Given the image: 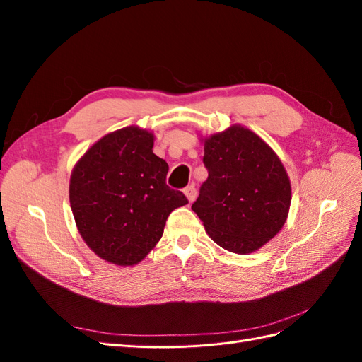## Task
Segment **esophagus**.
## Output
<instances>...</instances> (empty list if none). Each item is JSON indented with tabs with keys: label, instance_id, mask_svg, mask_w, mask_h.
Instances as JSON below:
<instances>
[{
	"label": "esophagus",
	"instance_id": "34e87169",
	"mask_svg": "<svg viewBox=\"0 0 362 362\" xmlns=\"http://www.w3.org/2000/svg\"><path fill=\"white\" fill-rule=\"evenodd\" d=\"M184 194L187 196V199H189V202H193L194 199H196V189H194V185L192 184V185H189V187H185L184 189Z\"/></svg>",
	"mask_w": 362,
	"mask_h": 362
}]
</instances>
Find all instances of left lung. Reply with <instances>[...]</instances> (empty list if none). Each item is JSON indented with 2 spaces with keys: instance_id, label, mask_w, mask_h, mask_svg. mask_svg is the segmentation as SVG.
<instances>
[{
  "instance_id": "obj_1",
  "label": "left lung",
  "mask_w": 362,
  "mask_h": 362,
  "mask_svg": "<svg viewBox=\"0 0 362 362\" xmlns=\"http://www.w3.org/2000/svg\"><path fill=\"white\" fill-rule=\"evenodd\" d=\"M208 178L192 210L206 234L234 254H250L287 221L291 185L281 160L264 140L242 125L204 140Z\"/></svg>"
}]
</instances>
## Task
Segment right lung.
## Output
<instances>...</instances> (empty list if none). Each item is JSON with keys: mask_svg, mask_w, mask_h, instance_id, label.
<instances>
[{"mask_svg": "<svg viewBox=\"0 0 362 362\" xmlns=\"http://www.w3.org/2000/svg\"><path fill=\"white\" fill-rule=\"evenodd\" d=\"M139 127L100 139L75 164L69 201L76 228L98 257L134 266L154 249L175 208L189 204L166 184L168 163Z\"/></svg>", "mask_w": 362, "mask_h": 362, "instance_id": "add662e5", "label": "right lung"}]
</instances>
